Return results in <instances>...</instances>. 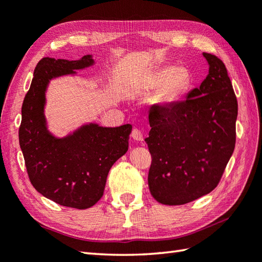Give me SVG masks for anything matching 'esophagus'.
Segmentation results:
<instances>
[{"label":"esophagus","instance_id":"34e87169","mask_svg":"<svg viewBox=\"0 0 262 262\" xmlns=\"http://www.w3.org/2000/svg\"><path fill=\"white\" fill-rule=\"evenodd\" d=\"M132 137L135 141H137V142H142V141H143V139H144L143 133H142V130L137 129V128H134V129L132 130Z\"/></svg>","mask_w":262,"mask_h":262}]
</instances>
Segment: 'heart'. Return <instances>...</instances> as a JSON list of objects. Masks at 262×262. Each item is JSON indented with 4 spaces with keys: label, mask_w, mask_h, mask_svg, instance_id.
Listing matches in <instances>:
<instances>
[{
    "label": "heart",
    "mask_w": 262,
    "mask_h": 262,
    "mask_svg": "<svg viewBox=\"0 0 262 262\" xmlns=\"http://www.w3.org/2000/svg\"><path fill=\"white\" fill-rule=\"evenodd\" d=\"M191 84V73L184 66H163L146 78L145 89H155L151 102L157 106H170L179 102Z\"/></svg>",
    "instance_id": "obj_1"
}]
</instances>
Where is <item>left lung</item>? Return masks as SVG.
Returning <instances> with one entry per match:
<instances>
[{
	"instance_id": "left-lung-1",
	"label": "left lung",
	"mask_w": 262,
	"mask_h": 262,
	"mask_svg": "<svg viewBox=\"0 0 262 262\" xmlns=\"http://www.w3.org/2000/svg\"><path fill=\"white\" fill-rule=\"evenodd\" d=\"M208 74L185 101L156 106L145 142L152 157L147 183L157 202L183 205L210 193L235 149L238 105L225 64L203 52Z\"/></svg>"
}]
</instances>
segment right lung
Segmentation results:
<instances>
[{"label": "right lung", "instance_id": "add662e5", "mask_svg": "<svg viewBox=\"0 0 262 262\" xmlns=\"http://www.w3.org/2000/svg\"><path fill=\"white\" fill-rule=\"evenodd\" d=\"M92 55L79 60L45 57L34 70L21 106L19 144L33 187L61 206L84 210L102 198L108 170L128 150L132 125L85 123L65 137L48 130L46 92L52 79L77 74L94 65Z\"/></svg>", "mask_w": 262, "mask_h": 262}]
</instances>
